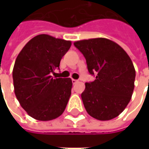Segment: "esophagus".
<instances>
[{"label": "esophagus", "mask_w": 149, "mask_h": 149, "mask_svg": "<svg viewBox=\"0 0 149 149\" xmlns=\"http://www.w3.org/2000/svg\"><path fill=\"white\" fill-rule=\"evenodd\" d=\"M72 84H76V83H77V80H74V79H72Z\"/></svg>", "instance_id": "obj_1"}]
</instances>
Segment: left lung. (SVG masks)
Listing matches in <instances>:
<instances>
[{
  "label": "left lung",
  "instance_id": "1",
  "mask_svg": "<svg viewBox=\"0 0 149 149\" xmlns=\"http://www.w3.org/2000/svg\"><path fill=\"white\" fill-rule=\"evenodd\" d=\"M88 70L96 80L85 83L81 98L87 112L99 120L118 116L131 100L136 71L132 60L116 43L106 38L75 41Z\"/></svg>",
  "mask_w": 149,
  "mask_h": 149
}]
</instances>
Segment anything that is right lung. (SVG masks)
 Here are the masks:
<instances>
[{
  "instance_id": "1",
  "label": "right lung",
  "mask_w": 149,
  "mask_h": 149,
  "mask_svg": "<svg viewBox=\"0 0 149 149\" xmlns=\"http://www.w3.org/2000/svg\"><path fill=\"white\" fill-rule=\"evenodd\" d=\"M71 45L70 40L40 34L31 39L16 59L13 70L15 95L21 107L37 120L57 118L66 108L72 80L51 75Z\"/></svg>"
}]
</instances>
